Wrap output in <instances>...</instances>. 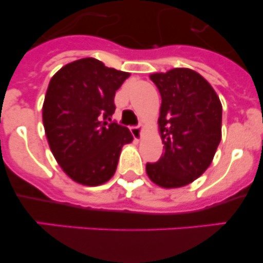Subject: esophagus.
Masks as SVG:
<instances>
[{
	"label": "esophagus",
	"mask_w": 263,
	"mask_h": 263,
	"mask_svg": "<svg viewBox=\"0 0 263 263\" xmlns=\"http://www.w3.org/2000/svg\"><path fill=\"white\" fill-rule=\"evenodd\" d=\"M142 130H143V125H137V126H132V127H130V132H132V134H133L134 139H139V138H141Z\"/></svg>",
	"instance_id": "1"
}]
</instances>
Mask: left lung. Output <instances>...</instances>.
<instances>
[{
	"instance_id": "obj_1",
	"label": "left lung",
	"mask_w": 263,
	"mask_h": 263,
	"mask_svg": "<svg viewBox=\"0 0 263 263\" xmlns=\"http://www.w3.org/2000/svg\"><path fill=\"white\" fill-rule=\"evenodd\" d=\"M161 96L159 129L165 152L146 172L164 189L186 186L204 173L221 142L222 106L206 80L189 68L149 76Z\"/></svg>"
}]
</instances>
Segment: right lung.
I'll use <instances>...</instances> for the list:
<instances>
[{
  "label": "right lung",
  "instance_id": "obj_1",
  "mask_svg": "<svg viewBox=\"0 0 263 263\" xmlns=\"http://www.w3.org/2000/svg\"><path fill=\"white\" fill-rule=\"evenodd\" d=\"M127 77L98 59L84 58L50 80L42 107L45 133L55 160L77 183L108 181L122 146L133 141L126 126L111 120L116 90Z\"/></svg>",
  "mask_w": 263,
  "mask_h": 263
}]
</instances>
